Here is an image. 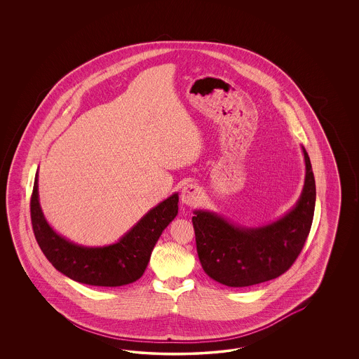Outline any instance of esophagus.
Here are the masks:
<instances>
[{
    "mask_svg": "<svg viewBox=\"0 0 359 359\" xmlns=\"http://www.w3.org/2000/svg\"><path fill=\"white\" fill-rule=\"evenodd\" d=\"M201 200V189L198 185L187 184L182 189V204L185 207H195Z\"/></svg>",
    "mask_w": 359,
    "mask_h": 359,
    "instance_id": "1",
    "label": "esophagus"
}]
</instances>
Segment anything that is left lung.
I'll return each mask as SVG.
<instances>
[{"label":"left lung","mask_w":359,"mask_h":359,"mask_svg":"<svg viewBox=\"0 0 359 359\" xmlns=\"http://www.w3.org/2000/svg\"><path fill=\"white\" fill-rule=\"evenodd\" d=\"M302 195L282 217L261 226H242L212 210L197 209L192 217L196 248L204 271L228 287H249L287 271L299 257L313 221L315 176L308 152Z\"/></svg>","instance_id":"8db88e82"}]
</instances>
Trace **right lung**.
Instances as JSON below:
<instances>
[{"instance_id":"1","label":"right lung","mask_w":359,"mask_h":359,"mask_svg":"<svg viewBox=\"0 0 359 359\" xmlns=\"http://www.w3.org/2000/svg\"><path fill=\"white\" fill-rule=\"evenodd\" d=\"M177 204L179 194H172L150 209L117 242L105 246H83L59 234L44 217L36 171L30 210L36 242L57 271L88 285L121 287L143 275L155 243L177 216Z\"/></svg>"}]
</instances>
